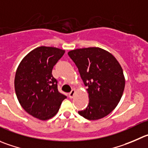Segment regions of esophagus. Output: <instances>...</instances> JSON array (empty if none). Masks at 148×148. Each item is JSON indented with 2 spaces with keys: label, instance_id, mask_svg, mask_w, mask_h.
Here are the masks:
<instances>
[{
  "label": "esophagus",
  "instance_id": "34e87169",
  "mask_svg": "<svg viewBox=\"0 0 148 148\" xmlns=\"http://www.w3.org/2000/svg\"><path fill=\"white\" fill-rule=\"evenodd\" d=\"M75 92H76L75 89L72 90V91L69 93V97H70V98H73V97H74V95H75Z\"/></svg>",
  "mask_w": 148,
  "mask_h": 148
}]
</instances>
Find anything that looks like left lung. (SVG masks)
<instances>
[{
  "instance_id": "1",
  "label": "left lung",
  "mask_w": 148,
  "mask_h": 148,
  "mask_svg": "<svg viewBox=\"0 0 148 148\" xmlns=\"http://www.w3.org/2000/svg\"><path fill=\"white\" fill-rule=\"evenodd\" d=\"M79 71L88 94L86 110L78 111L88 120H99L118 105L125 88L123 69L115 57L99 47L77 49L68 52Z\"/></svg>"
}]
</instances>
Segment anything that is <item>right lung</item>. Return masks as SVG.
<instances>
[{
    "mask_svg": "<svg viewBox=\"0 0 148 148\" xmlns=\"http://www.w3.org/2000/svg\"><path fill=\"white\" fill-rule=\"evenodd\" d=\"M64 52L56 47H37L22 59L16 69V97L23 109L34 118L42 121L51 119L67 98L59 92L57 81L51 74Z\"/></svg>",
    "mask_w": 148,
    "mask_h": 148,
    "instance_id": "right-lung-1",
    "label": "right lung"
}]
</instances>
